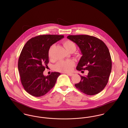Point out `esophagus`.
<instances>
[{"instance_id": "esophagus-1", "label": "esophagus", "mask_w": 128, "mask_h": 128, "mask_svg": "<svg viewBox=\"0 0 128 128\" xmlns=\"http://www.w3.org/2000/svg\"><path fill=\"white\" fill-rule=\"evenodd\" d=\"M66 73V74H67L68 75H69V76H72L73 75V73Z\"/></svg>"}]
</instances>
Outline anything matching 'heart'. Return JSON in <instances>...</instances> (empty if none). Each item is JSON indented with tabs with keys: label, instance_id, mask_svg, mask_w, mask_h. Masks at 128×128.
Segmentation results:
<instances>
[{
	"label": "heart",
	"instance_id": "b5f03b06",
	"mask_svg": "<svg viewBox=\"0 0 128 128\" xmlns=\"http://www.w3.org/2000/svg\"><path fill=\"white\" fill-rule=\"evenodd\" d=\"M63 45L66 50L69 52L71 51H75L76 50V45L75 43L70 40H65ZM49 56L51 57V51L49 50ZM74 62L72 60H62L57 63L55 66L56 70L62 72H68L72 70L74 66Z\"/></svg>",
	"mask_w": 128,
	"mask_h": 128
}]
</instances>
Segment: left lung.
<instances>
[{
    "label": "left lung",
    "instance_id": "1",
    "mask_svg": "<svg viewBox=\"0 0 128 128\" xmlns=\"http://www.w3.org/2000/svg\"><path fill=\"white\" fill-rule=\"evenodd\" d=\"M67 38L79 47L81 56L76 70H88L86 76L81 77L75 84L80 91L88 95H94L102 91L107 85L112 68L109 50L100 39L88 35L68 36Z\"/></svg>",
    "mask_w": 128,
    "mask_h": 128
}]
</instances>
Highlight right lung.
I'll return each instance as SVG.
<instances>
[{
  "label": "right lung",
  "instance_id": "obj_1",
  "mask_svg": "<svg viewBox=\"0 0 128 128\" xmlns=\"http://www.w3.org/2000/svg\"><path fill=\"white\" fill-rule=\"evenodd\" d=\"M64 37L62 35H40L24 45L18 60V70L24 89L34 96L45 95L55 86L60 73L47 76L43 72L49 63V50L52 44Z\"/></svg>",
  "mask_w": 128,
  "mask_h": 128
}]
</instances>
